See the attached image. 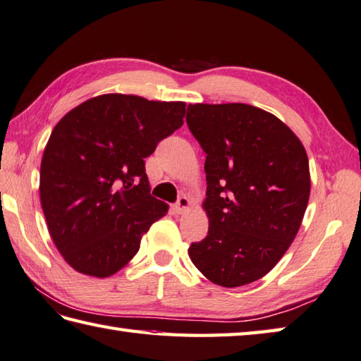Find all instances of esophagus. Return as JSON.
Masks as SVG:
<instances>
[{"mask_svg":"<svg viewBox=\"0 0 361 361\" xmlns=\"http://www.w3.org/2000/svg\"><path fill=\"white\" fill-rule=\"evenodd\" d=\"M189 207H190V200L188 199V197L186 195H180L178 200H176V203H175V211L178 214H183V213H186V211L189 209Z\"/></svg>","mask_w":361,"mask_h":361,"instance_id":"1","label":"esophagus"}]
</instances>
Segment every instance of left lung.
Wrapping results in <instances>:
<instances>
[{
	"label": "left lung",
	"instance_id": "8db88e82",
	"mask_svg": "<svg viewBox=\"0 0 361 361\" xmlns=\"http://www.w3.org/2000/svg\"><path fill=\"white\" fill-rule=\"evenodd\" d=\"M186 122L207 153L209 222L189 258L219 286L249 285L279 263L300 228L312 186L307 152L280 118L250 104H189Z\"/></svg>",
	"mask_w": 361,
	"mask_h": 361
}]
</instances>
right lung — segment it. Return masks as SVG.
Returning a JSON list of instances; mask_svg holds the SVG:
<instances>
[{
    "instance_id": "obj_1",
    "label": "right lung",
    "mask_w": 361,
    "mask_h": 361,
    "mask_svg": "<svg viewBox=\"0 0 361 361\" xmlns=\"http://www.w3.org/2000/svg\"><path fill=\"white\" fill-rule=\"evenodd\" d=\"M186 103L104 94L76 106L49 136L40 164L48 231L75 271L104 279L136 255L169 207L150 195L145 158L178 130Z\"/></svg>"
}]
</instances>
